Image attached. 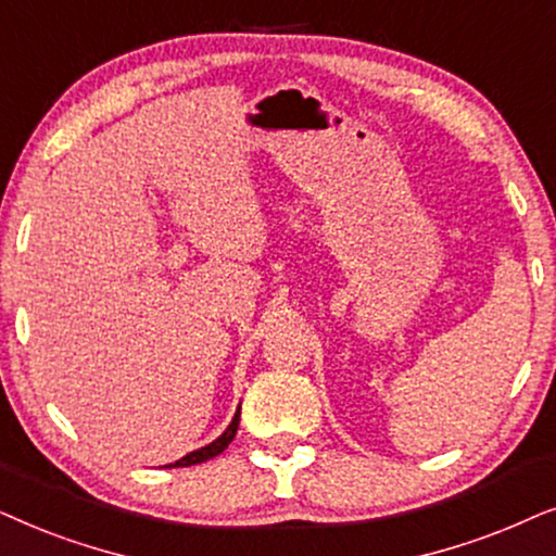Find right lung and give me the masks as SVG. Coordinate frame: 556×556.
Instances as JSON below:
<instances>
[{"label":"right lung","instance_id":"right-lung-1","mask_svg":"<svg viewBox=\"0 0 556 556\" xmlns=\"http://www.w3.org/2000/svg\"><path fill=\"white\" fill-rule=\"evenodd\" d=\"M239 417H241V409L236 412L233 421H231V425H228L226 432L220 434V438H218L216 442H211V445H205V447H201V450H195V453L180 457V460L173 463V465H167V468H188V465L205 463V460H211V457H216V455L224 453V450H226L228 445H231V440L236 438V429H239Z\"/></svg>","mask_w":556,"mask_h":556}]
</instances>
